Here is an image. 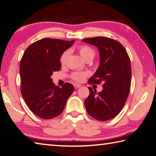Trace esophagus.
Returning a JSON list of instances; mask_svg holds the SVG:
<instances>
[{"label":"esophagus","instance_id":"obj_1","mask_svg":"<svg viewBox=\"0 0 156 156\" xmlns=\"http://www.w3.org/2000/svg\"><path fill=\"white\" fill-rule=\"evenodd\" d=\"M73 86H74V87L75 88H79V87H81V84H78V83H74V84H73Z\"/></svg>","mask_w":156,"mask_h":156}]
</instances>
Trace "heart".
Returning <instances> with one entry per match:
<instances>
[{
    "label": "heart",
    "instance_id": "obj_1",
    "mask_svg": "<svg viewBox=\"0 0 156 156\" xmlns=\"http://www.w3.org/2000/svg\"><path fill=\"white\" fill-rule=\"evenodd\" d=\"M79 54H80V55H81V57L83 58L85 60H88V59L92 60L93 58H94V55L96 54L94 49L87 45H81L79 47ZM69 54H70L69 50H66L62 53V54L61 55L60 59L61 64H64L66 62V61L68 60V58L69 56ZM87 76V73L75 72L71 75V77L73 79H74V80L76 81L81 82L84 80L85 78H86Z\"/></svg>",
    "mask_w": 156,
    "mask_h": 156
}]
</instances>
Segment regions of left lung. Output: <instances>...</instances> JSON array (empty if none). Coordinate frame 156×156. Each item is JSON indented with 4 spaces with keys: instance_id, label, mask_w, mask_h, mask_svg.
Masks as SVG:
<instances>
[{
    "instance_id": "8db88e82",
    "label": "left lung",
    "mask_w": 156,
    "mask_h": 156,
    "mask_svg": "<svg viewBox=\"0 0 156 156\" xmlns=\"http://www.w3.org/2000/svg\"><path fill=\"white\" fill-rule=\"evenodd\" d=\"M82 41L96 46L100 55L98 69L88 83H103V90L98 93L88 87L90 95L84 102L86 111L90 116L100 121L113 119L124 107L130 93V58L124 46L110 38H87Z\"/></svg>"
}]
</instances>
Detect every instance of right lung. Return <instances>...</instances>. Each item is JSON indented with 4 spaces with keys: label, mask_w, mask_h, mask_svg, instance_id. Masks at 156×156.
Returning a JSON list of instances; mask_svg holds the SVG:
<instances>
[{
    "label": "right lung",
    "mask_w": 156,
    "mask_h": 156,
    "mask_svg": "<svg viewBox=\"0 0 156 156\" xmlns=\"http://www.w3.org/2000/svg\"><path fill=\"white\" fill-rule=\"evenodd\" d=\"M74 42L45 38L31 44L23 53L20 66L22 95L30 110L41 118L60 115L74 91L72 84L60 87L51 78L53 72L61 69V55Z\"/></svg>",
    "instance_id": "right-lung-1"
}]
</instances>
